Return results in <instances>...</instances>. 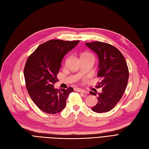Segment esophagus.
Segmentation results:
<instances>
[{
	"label": "esophagus",
	"mask_w": 149,
	"mask_h": 149,
	"mask_svg": "<svg viewBox=\"0 0 149 149\" xmlns=\"http://www.w3.org/2000/svg\"><path fill=\"white\" fill-rule=\"evenodd\" d=\"M74 90L75 91H78V92H80V93H86V91L84 90L79 88H75Z\"/></svg>",
	"instance_id": "1"
}]
</instances>
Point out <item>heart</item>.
Masks as SVG:
<instances>
[{"label":"heart","instance_id":"obj_1","mask_svg":"<svg viewBox=\"0 0 149 149\" xmlns=\"http://www.w3.org/2000/svg\"><path fill=\"white\" fill-rule=\"evenodd\" d=\"M81 57H94V56H93V55L91 53H90L88 52H85L81 54Z\"/></svg>","mask_w":149,"mask_h":149}]
</instances>
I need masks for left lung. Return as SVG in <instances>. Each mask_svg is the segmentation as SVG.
Masks as SVG:
<instances>
[{
  "label": "left lung",
  "mask_w": 149,
  "mask_h": 149,
  "mask_svg": "<svg viewBox=\"0 0 149 149\" xmlns=\"http://www.w3.org/2000/svg\"><path fill=\"white\" fill-rule=\"evenodd\" d=\"M86 46L95 52L99 58V70L97 76L101 81L97 85L102 87L98 93V102L91 108L97 113L107 112L120 101L127 86L129 70L125 57L118 49L105 42L86 43ZM92 95L96 93L90 91Z\"/></svg>",
  "instance_id": "left-lung-1"
}]
</instances>
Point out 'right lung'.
Instances as JSON below:
<instances>
[{"label": "right lung", "instance_id": "obj_1", "mask_svg": "<svg viewBox=\"0 0 149 149\" xmlns=\"http://www.w3.org/2000/svg\"><path fill=\"white\" fill-rule=\"evenodd\" d=\"M79 40L53 39L38 46L27 58L24 69L26 86L32 100L43 112L54 114L65 107L72 87L61 91L54 85L65 55Z\"/></svg>", "mask_w": 149, "mask_h": 149}]
</instances>
